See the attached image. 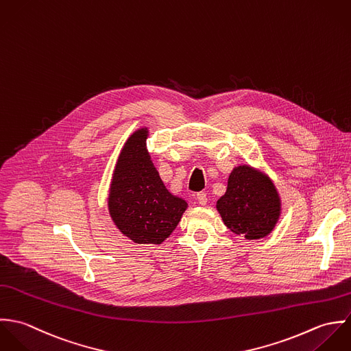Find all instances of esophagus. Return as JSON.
Returning a JSON list of instances; mask_svg holds the SVG:
<instances>
[{
    "instance_id": "esophagus-1",
    "label": "esophagus",
    "mask_w": 351,
    "mask_h": 351,
    "mask_svg": "<svg viewBox=\"0 0 351 351\" xmlns=\"http://www.w3.org/2000/svg\"><path fill=\"white\" fill-rule=\"evenodd\" d=\"M197 199H198V204H199V205L205 206V205L208 204V195H206V193H199V194L197 195Z\"/></svg>"
}]
</instances>
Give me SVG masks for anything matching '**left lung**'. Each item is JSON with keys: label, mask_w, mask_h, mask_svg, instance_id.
Segmentation results:
<instances>
[{"label": "left lung", "mask_w": 351, "mask_h": 351, "mask_svg": "<svg viewBox=\"0 0 351 351\" xmlns=\"http://www.w3.org/2000/svg\"><path fill=\"white\" fill-rule=\"evenodd\" d=\"M223 223L245 239H262L276 226L280 217V198L273 182L241 165L233 169L223 197L217 202Z\"/></svg>", "instance_id": "left-lung-1"}]
</instances>
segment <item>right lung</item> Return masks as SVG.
<instances>
[{"mask_svg":"<svg viewBox=\"0 0 351 351\" xmlns=\"http://www.w3.org/2000/svg\"><path fill=\"white\" fill-rule=\"evenodd\" d=\"M147 132H136L119 156L108 208L118 229L138 244H160L178 226L187 204L165 189L145 149Z\"/></svg>","mask_w":351,"mask_h":351,"instance_id":"add662e5","label":"right lung"}]
</instances>
